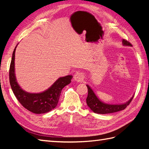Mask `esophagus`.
Wrapping results in <instances>:
<instances>
[{"label": "esophagus", "mask_w": 149, "mask_h": 149, "mask_svg": "<svg viewBox=\"0 0 149 149\" xmlns=\"http://www.w3.org/2000/svg\"><path fill=\"white\" fill-rule=\"evenodd\" d=\"M74 78V80L76 81L77 82H82L84 79V75L83 73L78 72L77 73H75Z\"/></svg>", "instance_id": "1"}]
</instances>
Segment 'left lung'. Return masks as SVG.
Returning a JSON list of instances; mask_svg holds the SVG:
<instances>
[{
  "label": "left lung",
  "instance_id": "8db88e82",
  "mask_svg": "<svg viewBox=\"0 0 149 149\" xmlns=\"http://www.w3.org/2000/svg\"><path fill=\"white\" fill-rule=\"evenodd\" d=\"M122 43L125 46H132L131 43L125 40H122ZM88 94L86 98V103L88 107L91 110H92L94 113L98 114H107L115 113L120 111L123 110L126 108L129 104L131 103L134 95L132 96L131 99L128 100L127 102L122 104H108L104 103L102 101L99 99L96 95L95 94L93 90L87 84Z\"/></svg>",
  "mask_w": 149,
  "mask_h": 149
}]
</instances>
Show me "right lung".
I'll return each instance as SVG.
<instances>
[{
    "label": "right lung",
    "instance_id": "1",
    "mask_svg": "<svg viewBox=\"0 0 149 149\" xmlns=\"http://www.w3.org/2000/svg\"><path fill=\"white\" fill-rule=\"evenodd\" d=\"M13 52L9 68V82L15 97L22 106L29 111L36 114L48 113L58 105L63 88L71 83L72 75L59 77L47 90L38 93H31L22 89L19 86L15 73V54Z\"/></svg>",
    "mask_w": 149,
    "mask_h": 149
}]
</instances>
